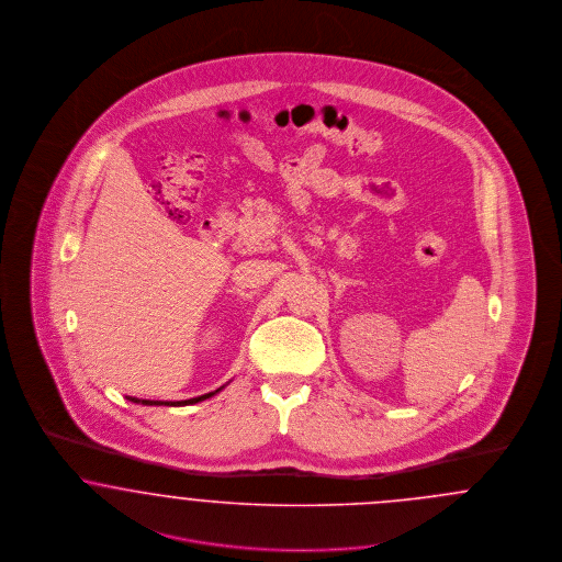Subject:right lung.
<instances>
[{
  "label": "right lung",
  "mask_w": 562,
  "mask_h": 562,
  "mask_svg": "<svg viewBox=\"0 0 562 562\" xmlns=\"http://www.w3.org/2000/svg\"><path fill=\"white\" fill-rule=\"evenodd\" d=\"M223 387H218V390H214L211 394H204V396H198V398H189V401H177V402H164V401H140V398H133V396H128V401L136 402V404H147V406H186V404H195V402L206 401V398H211L214 394H218Z\"/></svg>",
  "instance_id": "add662e5"
}]
</instances>
